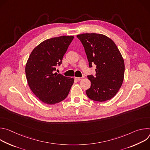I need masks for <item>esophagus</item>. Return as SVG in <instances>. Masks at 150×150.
<instances>
[{"label": "esophagus", "instance_id": "1", "mask_svg": "<svg viewBox=\"0 0 150 150\" xmlns=\"http://www.w3.org/2000/svg\"><path fill=\"white\" fill-rule=\"evenodd\" d=\"M75 79L79 81H81L82 79V78H78V77H75Z\"/></svg>", "mask_w": 150, "mask_h": 150}]
</instances>
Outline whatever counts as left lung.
I'll return each mask as SVG.
<instances>
[{
  "instance_id": "1",
  "label": "left lung",
  "mask_w": 150,
  "mask_h": 150,
  "mask_svg": "<svg viewBox=\"0 0 150 150\" xmlns=\"http://www.w3.org/2000/svg\"><path fill=\"white\" fill-rule=\"evenodd\" d=\"M87 54L90 68L96 65V75H88L91 87L86 91L89 98L103 102L112 98L121 87L125 73L122 56L114 41L103 34L77 35Z\"/></svg>"
}]
</instances>
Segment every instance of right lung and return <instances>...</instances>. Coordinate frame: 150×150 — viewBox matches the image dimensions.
<instances>
[{"label":"right lung","instance_id":"right-lung-1","mask_svg":"<svg viewBox=\"0 0 150 150\" xmlns=\"http://www.w3.org/2000/svg\"><path fill=\"white\" fill-rule=\"evenodd\" d=\"M74 38L63 35L45 40L33 49L27 60L25 74L29 87L46 104L65 100L74 83L73 78L54 73Z\"/></svg>","mask_w":150,"mask_h":150}]
</instances>
